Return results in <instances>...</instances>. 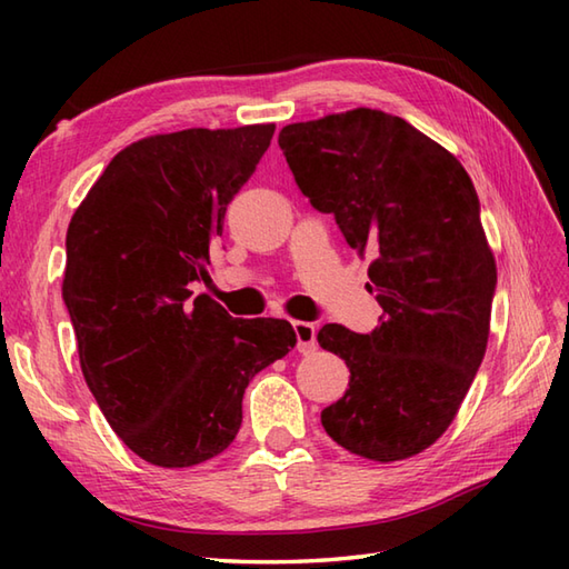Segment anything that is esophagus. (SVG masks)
Listing matches in <instances>:
<instances>
[{"label": "esophagus", "mask_w": 569, "mask_h": 569, "mask_svg": "<svg viewBox=\"0 0 569 569\" xmlns=\"http://www.w3.org/2000/svg\"><path fill=\"white\" fill-rule=\"evenodd\" d=\"M293 332H296V342H298V352L310 355L316 352V325L312 322H293Z\"/></svg>", "instance_id": "1"}]
</instances>
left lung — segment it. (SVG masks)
Wrapping results in <instances>:
<instances>
[{"label":"left lung","instance_id":"left-lung-1","mask_svg":"<svg viewBox=\"0 0 569 569\" xmlns=\"http://www.w3.org/2000/svg\"><path fill=\"white\" fill-rule=\"evenodd\" d=\"M278 147L312 208L377 257L367 283L383 308L377 328L318 332L349 369L322 428L373 462L413 457L450 426L487 352L497 263L477 190L440 143L367 107L288 124Z\"/></svg>","mask_w":569,"mask_h":569}]
</instances>
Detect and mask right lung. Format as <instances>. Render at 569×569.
Listing matches in <instances>:
<instances>
[{"mask_svg":"<svg viewBox=\"0 0 569 569\" xmlns=\"http://www.w3.org/2000/svg\"><path fill=\"white\" fill-rule=\"evenodd\" d=\"M273 129H186L131 143L68 224L63 300L82 377L112 430L156 467L224 452L249 381L296 345L291 322L190 300V283L210 278L227 204Z\"/></svg>","mask_w":569,"mask_h":569,"instance_id":"1","label":"right lung"}]
</instances>
